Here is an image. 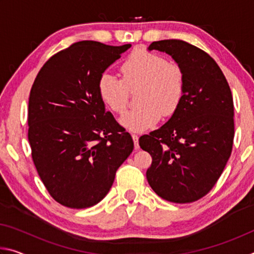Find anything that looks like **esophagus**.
Listing matches in <instances>:
<instances>
[{"mask_svg": "<svg viewBox=\"0 0 254 254\" xmlns=\"http://www.w3.org/2000/svg\"><path fill=\"white\" fill-rule=\"evenodd\" d=\"M131 135H132L133 142H134V148L139 149V135H137L136 133H134V132H132Z\"/></svg>", "mask_w": 254, "mask_h": 254, "instance_id": "obj_1", "label": "esophagus"}]
</instances>
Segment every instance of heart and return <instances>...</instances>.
I'll return each instance as SVG.
<instances>
[{"mask_svg": "<svg viewBox=\"0 0 254 254\" xmlns=\"http://www.w3.org/2000/svg\"><path fill=\"white\" fill-rule=\"evenodd\" d=\"M121 78L104 72L97 81V94L107 109L121 114L127 109L128 91L140 87L137 103L141 104L123 114L124 127L144 131L161 119L178 110L186 92V76L177 63L167 62L152 51L137 48L120 66Z\"/></svg>", "mask_w": 254, "mask_h": 254, "instance_id": "obj_1", "label": "heart"}]
</instances>
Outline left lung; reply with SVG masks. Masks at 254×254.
<instances>
[{"mask_svg": "<svg viewBox=\"0 0 254 254\" xmlns=\"http://www.w3.org/2000/svg\"><path fill=\"white\" fill-rule=\"evenodd\" d=\"M170 55L183 67L186 92L178 110L163 126L139 139L152 163L148 183L173 203L200 199L220 178L234 139V105L229 83L216 62L178 39L153 41L149 50Z\"/></svg>", "mask_w": 254, "mask_h": 254, "instance_id": "obj_1", "label": "left lung"}]
</instances>
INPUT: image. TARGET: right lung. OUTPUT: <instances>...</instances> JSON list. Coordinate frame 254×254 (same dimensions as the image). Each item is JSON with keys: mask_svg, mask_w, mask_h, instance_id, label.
<instances>
[{"mask_svg": "<svg viewBox=\"0 0 254 254\" xmlns=\"http://www.w3.org/2000/svg\"><path fill=\"white\" fill-rule=\"evenodd\" d=\"M130 47L75 42L47 60L33 81L32 160L50 196L66 207L87 208L104 198L134 148L97 94L100 76Z\"/></svg>", "mask_w": 254, "mask_h": 254, "instance_id": "add662e5", "label": "right lung"}]
</instances>
